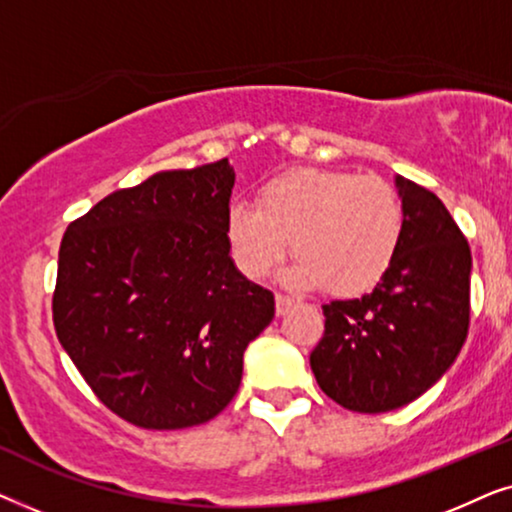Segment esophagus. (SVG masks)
I'll return each instance as SVG.
<instances>
[{
	"instance_id": "1",
	"label": "esophagus",
	"mask_w": 512,
	"mask_h": 512,
	"mask_svg": "<svg viewBox=\"0 0 512 512\" xmlns=\"http://www.w3.org/2000/svg\"><path fill=\"white\" fill-rule=\"evenodd\" d=\"M275 303H277V314H279V317H282V314H286V312L291 310L293 305H296V298H291V296H282V293H277Z\"/></svg>"
}]
</instances>
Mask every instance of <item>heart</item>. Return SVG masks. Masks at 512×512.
Listing matches in <instances>:
<instances>
[{"instance_id":"heart-1","label":"heart","mask_w":512,"mask_h":512,"mask_svg":"<svg viewBox=\"0 0 512 512\" xmlns=\"http://www.w3.org/2000/svg\"><path fill=\"white\" fill-rule=\"evenodd\" d=\"M226 240L237 270L261 279L293 244V286H326L342 296L373 289L403 242V205L380 177L296 167L265 181L256 205L233 200Z\"/></svg>"}]
</instances>
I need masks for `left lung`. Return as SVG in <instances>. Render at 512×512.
<instances>
[{"mask_svg":"<svg viewBox=\"0 0 512 512\" xmlns=\"http://www.w3.org/2000/svg\"><path fill=\"white\" fill-rule=\"evenodd\" d=\"M403 242L366 296L324 305V338L310 354L328 398L352 412L403 408L443 377L464 347L471 249L438 195L396 174Z\"/></svg>","mask_w":512,"mask_h":512,"instance_id":"1","label":"left lung"}]
</instances>
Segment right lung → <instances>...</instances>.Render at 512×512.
<instances>
[{"label":"right lung","instance_id":"add662e5","mask_svg":"<svg viewBox=\"0 0 512 512\" xmlns=\"http://www.w3.org/2000/svg\"><path fill=\"white\" fill-rule=\"evenodd\" d=\"M228 158L163 170L69 223L53 324L97 398L142 429L205 424L233 401L275 296L230 258Z\"/></svg>","mask_w":512,"mask_h":512}]
</instances>
